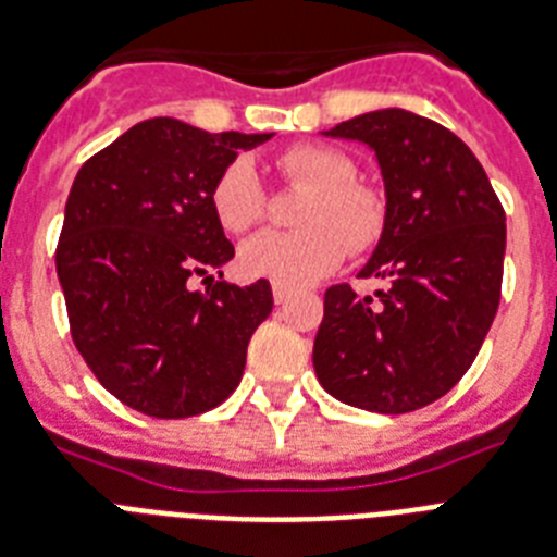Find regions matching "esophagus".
Listing matches in <instances>:
<instances>
[{"instance_id":"34e87169","label":"esophagus","mask_w":557,"mask_h":557,"mask_svg":"<svg viewBox=\"0 0 557 557\" xmlns=\"http://www.w3.org/2000/svg\"><path fill=\"white\" fill-rule=\"evenodd\" d=\"M289 296H293V289L284 287V284H273L275 305H284V301H289Z\"/></svg>"}]
</instances>
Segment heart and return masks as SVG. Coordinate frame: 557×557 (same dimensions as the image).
Instances as JSON below:
<instances>
[{
  "mask_svg": "<svg viewBox=\"0 0 557 557\" xmlns=\"http://www.w3.org/2000/svg\"><path fill=\"white\" fill-rule=\"evenodd\" d=\"M275 170L287 182L310 187L301 205V233H259L238 250V270L247 278H268L284 287H305L333 273L344 252L375 247L387 227V199L379 187L356 182L350 156L327 145L287 147ZM264 187L247 159H236L215 176L210 207L227 233H247L264 219Z\"/></svg>",
  "mask_w": 557,
  "mask_h": 557,
  "instance_id": "1",
  "label": "heart"
}]
</instances>
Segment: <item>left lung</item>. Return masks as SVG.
Returning <instances> with one entry per match:
<instances>
[{"label": "left lung", "mask_w": 557, "mask_h": 557, "mask_svg": "<svg viewBox=\"0 0 557 557\" xmlns=\"http://www.w3.org/2000/svg\"><path fill=\"white\" fill-rule=\"evenodd\" d=\"M375 153L387 227L361 278L387 289L324 293L312 344L319 384L358 410L401 416L461 381L493 327L507 215L484 168L453 131L410 110L361 113L324 131Z\"/></svg>", "instance_id": "8db88e82"}]
</instances>
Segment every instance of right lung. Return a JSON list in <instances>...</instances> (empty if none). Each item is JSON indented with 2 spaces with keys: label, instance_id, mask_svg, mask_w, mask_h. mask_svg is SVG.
Instances as JSON below:
<instances>
[{
  "label": "right lung",
  "instance_id": "right-lung-1",
  "mask_svg": "<svg viewBox=\"0 0 557 557\" xmlns=\"http://www.w3.org/2000/svg\"><path fill=\"white\" fill-rule=\"evenodd\" d=\"M273 133H207L178 119L133 124L73 178L57 247L71 335L108 393L153 418L213 410L242 381L273 310L268 278L224 275L233 245L210 207L215 176Z\"/></svg>",
  "mask_w": 557,
  "mask_h": 557
}]
</instances>
